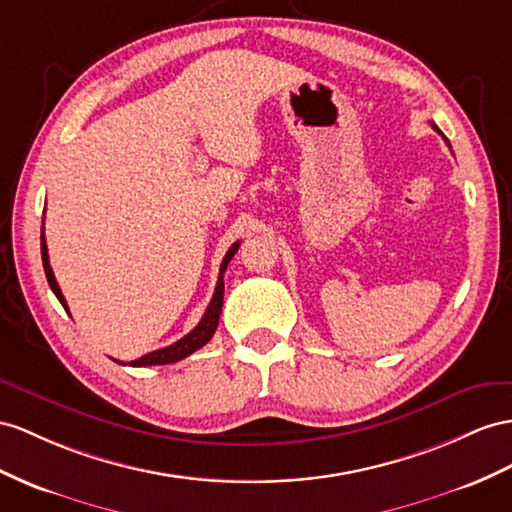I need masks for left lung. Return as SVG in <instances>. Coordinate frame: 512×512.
Segmentation results:
<instances>
[{"label": "left lung", "instance_id": "obj_1", "mask_svg": "<svg viewBox=\"0 0 512 512\" xmlns=\"http://www.w3.org/2000/svg\"><path fill=\"white\" fill-rule=\"evenodd\" d=\"M432 127H435V129L439 131V127H437V125H432ZM439 134H441V131H439ZM441 136H443V134H441ZM445 142H448V138H445ZM448 147H450V142H448Z\"/></svg>", "mask_w": 512, "mask_h": 512}]
</instances>
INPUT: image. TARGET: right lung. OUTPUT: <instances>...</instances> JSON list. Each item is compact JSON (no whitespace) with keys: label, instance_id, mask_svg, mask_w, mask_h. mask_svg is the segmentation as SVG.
I'll return each instance as SVG.
<instances>
[{"label":"right lung","instance_id":"1","mask_svg":"<svg viewBox=\"0 0 512 512\" xmlns=\"http://www.w3.org/2000/svg\"><path fill=\"white\" fill-rule=\"evenodd\" d=\"M238 248H240V242H235V244L229 248V251H227L225 259H222L220 274H218V283H216V290H214V296H212V303L207 305L201 322L196 324L188 335H183V337L179 339V342L170 344V346H166V348H160V350H153V352H149V355H144V357H140V359H136V361H129V363H121V361H116V359H114V361L121 363V365H131V368H147V365L177 363V361H181V359H186L188 355H192V352L203 348V346L209 342V339H212V335L216 333V326H218V320H220V311H222V296H225V281H222V274H225L231 257H233L235 253H238ZM41 255H43V268H45V277H47V283H49V287H51V292L56 294V298L60 300V305L69 311L67 300H64L60 285H58V281H56V277H54V270H51V266H49L45 231L41 233Z\"/></svg>","mask_w":512,"mask_h":512}]
</instances>
